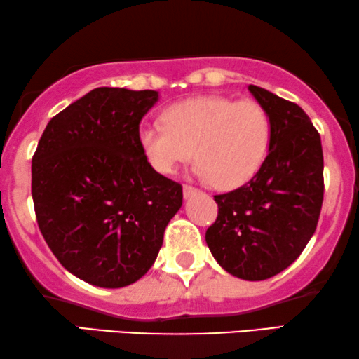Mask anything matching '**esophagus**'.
I'll list each match as a JSON object with an SVG mask.
<instances>
[{
    "mask_svg": "<svg viewBox=\"0 0 359 359\" xmlns=\"http://www.w3.org/2000/svg\"><path fill=\"white\" fill-rule=\"evenodd\" d=\"M195 194H198L197 189L192 187V185H184V197H185V198H190V197H192V195H195Z\"/></svg>",
    "mask_w": 359,
    "mask_h": 359,
    "instance_id": "34e87169",
    "label": "esophagus"
}]
</instances>
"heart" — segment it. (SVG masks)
I'll return each instance as SVG.
<instances>
[{"mask_svg":"<svg viewBox=\"0 0 359 359\" xmlns=\"http://www.w3.org/2000/svg\"><path fill=\"white\" fill-rule=\"evenodd\" d=\"M164 122L139 130L140 147L161 174H175L195 152L197 175L232 190L250 182L269 156L270 117L250 99L192 97L167 109Z\"/></svg>","mask_w":359,"mask_h":359,"instance_id":"b5f03b06","label":"heart"}]
</instances>
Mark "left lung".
Wrapping results in <instances>:
<instances>
[{
    "label": "left lung",
    "instance_id": "8db88e82",
    "mask_svg": "<svg viewBox=\"0 0 359 359\" xmlns=\"http://www.w3.org/2000/svg\"><path fill=\"white\" fill-rule=\"evenodd\" d=\"M248 90L270 117L269 156L250 182L213 197L219 215L205 242L225 271L260 281L288 269L315 233L325 192L323 151L300 106L258 86Z\"/></svg>",
    "mask_w": 359,
    "mask_h": 359
}]
</instances>
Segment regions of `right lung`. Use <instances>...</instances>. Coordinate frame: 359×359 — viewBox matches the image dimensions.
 <instances>
[{
	"label": "right lung",
	"mask_w": 359,
	"mask_h": 359,
	"mask_svg": "<svg viewBox=\"0 0 359 359\" xmlns=\"http://www.w3.org/2000/svg\"><path fill=\"white\" fill-rule=\"evenodd\" d=\"M157 90L96 88L48 122L31 165L36 220L67 271L101 288L134 283L154 265L182 185L161 175L139 126Z\"/></svg>",
	"instance_id": "obj_1"
}]
</instances>
